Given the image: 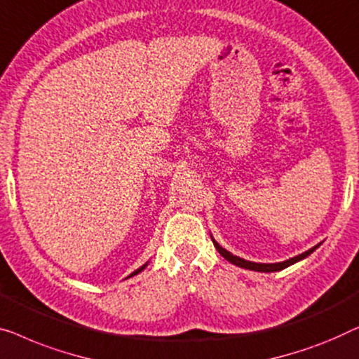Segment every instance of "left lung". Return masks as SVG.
Instances as JSON below:
<instances>
[{"instance_id":"1","label":"left lung","mask_w":359,"mask_h":359,"mask_svg":"<svg viewBox=\"0 0 359 359\" xmlns=\"http://www.w3.org/2000/svg\"><path fill=\"white\" fill-rule=\"evenodd\" d=\"M211 239H213V237H211ZM213 244H215V247H216V250H218L219 254L223 255L226 260L231 262V264H234L236 266H241V269H245V270L264 271V273H271V271H280V270H283V269H286V266H290V265H292V264H296V262H299V260H302V259H306V257H309V255L312 254V252H314V250L317 249V247L320 245V244H317V245L312 247V249L302 252V254L292 257V259H290V260L278 262V264H257V262H249V260L241 259V257H237V255H232L231 252L226 250L224 247H221L215 239H213Z\"/></svg>"}]
</instances>
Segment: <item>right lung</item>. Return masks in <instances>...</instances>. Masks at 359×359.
I'll return each instance as SVG.
<instances>
[{
  "mask_svg": "<svg viewBox=\"0 0 359 359\" xmlns=\"http://www.w3.org/2000/svg\"><path fill=\"white\" fill-rule=\"evenodd\" d=\"M146 266H148V262H146V264H144V265H143V266H140V269H138V270H135V271H133V273H131V275H130V276H127V278H131V276H135V275H138V273H140V271H143V270H144V269H146Z\"/></svg>",
  "mask_w": 359,
  "mask_h": 359,
  "instance_id": "add662e5",
  "label": "right lung"
}]
</instances>
